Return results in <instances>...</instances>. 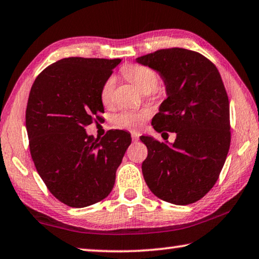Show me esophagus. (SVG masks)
Wrapping results in <instances>:
<instances>
[{
	"label": "esophagus",
	"instance_id": "34e87169",
	"mask_svg": "<svg viewBox=\"0 0 259 259\" xmlns=\"http://www.w3.org/2000/svg\"><path fill=\"white\" fill-rule=\"evenodd\" d=\"M131 138H133V140H138V138H139V134L138 133H136V131H134V133H131Z\"/></svg>",
	"mask_w": 259,
	"mask_h": 259
}]
</instances>
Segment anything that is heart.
<instances>
[{
	"label": "heart",
	"mask_w": 259,
	"mask_h": 259,
	"mask_svg": "<svg viewBox=\"0 0 259 259\" xmlns=\"http://www.w3.org/2000/svg\"><path fill=\"white\" fill-rule=\"evenodd\" d=\"M126 80L130 81L133 84L138 88L142 93H151L156 88L159 82V74L155 69H153L144 65L131 64L126 65L122 68ZM114 88H115V78L113 76L108 77L102 87L100 90V98L105 105L111 104L113 99ZM150 116L148 111H134V109H126L117 114L115 116V123L122 126V128L128 129H139Z\"/></svg>",
	"instance_id": "1"
}]
</instances>
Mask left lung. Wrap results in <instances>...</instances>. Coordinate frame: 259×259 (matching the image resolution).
I'll list each match as a JSON object with an SVG mask.
<instances>
[{"mask_svg":"<svg viewBox=\"0 0 259 259\" xmlns=\"http://www.w3.org/2000/svg\"><path fill=\"white\" fill-rule=\"evenodd\" d=\"M136 60L159 72L165 84L168 98L153 117V128L176 133L171 145L140 137L148 152L144 179L161 200L194 203L216 184L230 150V102L221 74L204 56L183 48Z\"/></svg>","mask_w":259,"mask_h":259,"instance_id":"1","label":"left lung"}]
</instances>
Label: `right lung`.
<instances>
[{
  "mask_svg": "<svg viewBox=\"0 0 259 259\" xmlns=\"http://www.w3.org/2000/svg\"><path fill=\"white\" fill-rule=\"evenodd\" d=\"M121 59H60L43 69L26 108L29 150L38 175L60 202L83 208L113 190L130 134L108 130L100 139L85 126L99 120L100 90Z\"/></svg>",
  "mask_w": 259,
  "mask_h": 259,
  "instance_id": "obj_1",
  "label": "right lung"
}]
</instances>
